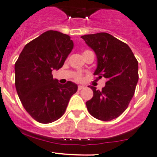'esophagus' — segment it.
Here are the masks:
<instances>
[{"mask_svg": "<svg viewBox=\"0 0 157 157\" xmlns=\"http://www.w3.org/2000/svg\"><path fill=\"white\" fill-rule=\"evenodd\" d=\"M83 88H84V86H78V90H83Z\"/></svg>", "mask_w": 157, "mask_h": 157, "instance_id": "34e87169", "label": "esophagus"}]
</instances>
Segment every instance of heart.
<instances>
[{
	"label": "heart",
	"mask_w": 157,
	"mask_h": 157,
	"mask_svg": "<svg viewBox=\"0 0 157 157\" xmlns=\"http://www.w3.org/2000/svg\"><path fill=\"white\" fill-rule=\"evenodd\" d=\"M75 79L77 80H78V81H80V80H82V76L80 75V74H76V75H75Z\"/></svg>",
	"instance_id": "1"
}]
</instances>
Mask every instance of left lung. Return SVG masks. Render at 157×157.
Wrapping results in <instances>:
<instances>
[{
  "mask_svg": "<svg viewBox=\"0 0 157 157\" xmlns=\"http://www.w3.org/2000/svg\"><path fill=\"white\" fill-rule=\"evenodd\" d=\"M97 55L94 75L106 79L101 90L90 86L94 96L86 102L91 116L103 121L117 118L125 111L137 84L138 61L127 44L107 33L81 36Z\"/></svg>",
  "mask_w": 157,
  "mask_h": 157,
  "instance_id": "8db88e82",
  "label": "left lung"
}]
</instances>
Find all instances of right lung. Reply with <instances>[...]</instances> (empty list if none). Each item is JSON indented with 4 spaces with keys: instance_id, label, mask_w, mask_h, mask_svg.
Masks as SVG:
<instances>
[{
    "instance_id": "1",
    "label": "right lung",
    "mask_w": 157,
    "mask_h": 157,
    "mask_svg": "<svg viewBox=\"0 0 157 157\" xmlns=\"http://www.w3.org/2000/svg\"><path fill=\"white\" fill-rule=\"evenodd\" d=\"M74 48L71 36L48 30L25 45L15 63V86L21 103L35 121L50 124L63 115L77 90L71 81L60 84L53 70L63 67Z\"/></svg>"
}]
</instances>
